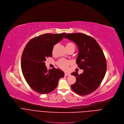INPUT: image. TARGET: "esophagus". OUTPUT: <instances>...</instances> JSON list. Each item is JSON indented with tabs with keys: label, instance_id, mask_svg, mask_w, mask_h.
<instances>
[{
	"label": "esophagus",
	"instance_id": "esophagus-1",
	"mask_svg": "<svg viewBox=\"0 0 124 124\" xmlns=\"http://www.w3.org/2000/svg\"><path fill=\"white\" fill-rule=\"evenodd\" d=\"M64 75L65 76H70V73H67V72H65L64 73Z\"/></svg>",
	"mask_w": 124,
	"mask_h": 124
}]
</instances>
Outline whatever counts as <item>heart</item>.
Returning a JSON list of instances; mask_svg holds the SVG:
<instances>
[{
  "label": "heart",
  "mask_w": 124,
  "mask_h": 124,
  "mask_svg": "<svg viewBox=\"0 0 124 124\" xmlns=\"http://www.w3.org/2000/svg\"><path fill=\"white\" fill-rule=\"evenodd\" d=\"M56 46H57V44H55L53 46V49H52V54H53L55 52V49H56ZM65 46H66V49L70 48V47H75V45H74V44L73 43L70 42H67L66 43V44H65ZM57 65H58L59 67H60L62 69L66 70L67 69L68 67L69 66V65H70V62L69 61H68L62 59V60H59L57 62Z\"/></svg>",
  "instance_id": "heart-1"
}]
</instances>
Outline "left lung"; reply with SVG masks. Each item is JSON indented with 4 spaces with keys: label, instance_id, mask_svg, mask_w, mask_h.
<instances>
[{
    "label": "left lung",
    "instance_id": "1",
    "mask_svg": "<svg viewBox=\"0 0 124 124\" xmlns=\"http://www.w3.org/2000/svg\"><path fill=\"white\" fill-rule=\"evenodd\" d=\"M64 38L77 45L79 53L76 63L84 70L80 75L76 72L71 74L75 76L76 82L71 87L79 95L89 94L99 86L105 76L107 62L103 51L94 39L85 34H67Z\"/></svg>",
    "mask_w": 124,
    "mask_h": 124
}]
</instances>
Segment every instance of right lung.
<instances>
[{"mask_svg":"<svg viewBox=\"0 0 124 124\" xmlns=\"http://www.w3.org/2000/svg\"><path fill=\"white\" fill-rule=\"evenodd\" d=\"M66 34H44L31 39L23 51L21 67L23 76L30 87L42 94H48L57 86L64 72L60 69H47L44 62L52 56L54 45Z\"/></svg>","mask_w":124,"mask_h":124,"instance_id":"obj_1","label":"right lung"}]
</instances>
